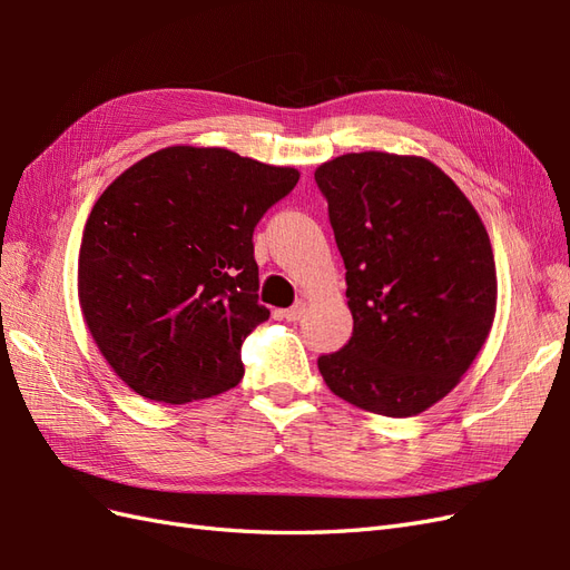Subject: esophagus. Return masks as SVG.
Masks as SVG:
<instances>
[{
	"label": "esophagus",
	"instance_id": "esophagus-1",
	"mask_svg": "<svg viewBox=\"0 0 570 570\" xmlns=\"http://www.w3.org/2000/svg\"><path fill=\"white\" fill-rule=\"evenodd\" d=\"M304 312H306V304H304V302H299V304L289 306V308H281L278 316H281V318H285V321H299V318L304 316Z\"/></svg>",
	"mask_w": 570,
	"mask_h": 570
}]
</instances>
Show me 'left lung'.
I'll return each instance as SVG.
<instances>
[{
  "label": "left lung",
  "mask_w": 570,
  "mask_h": 570,
  "mask_svg": "<svg viewBox=\"0 0 570 570\" xmlns=\"http://www.w3.org/2000/svg\"><path fill=\"white\" fill-rule=\"evenodd\" d=\"M347 268L350 342L318 358L344 402L406 419L450 394L497 312L490 235L456 183L423 157L342 154L314 174Z\"/></svg>",
  "instance_id": "1"
}]
</instances>
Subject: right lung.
Listing matches in <instances>:
<instances>
[{
	"instance_id": "1",
	"label": "right lung",
	"mask_w": 570,
	"mask_h": 570,
	"mask_svg": "<svg viewBox=\"0 0 570 570\" xmlns=\"http://www.w3.org/2000/svg\"><path fill=\"white\" fill-rule=\"evenodd\" d=\"M299 180L223 147L176 145L124 170L95 202L78 299L101 356L132 392L187 404L235 387L258 304L256 223Z\"/></svg>"
}]
</instances>
